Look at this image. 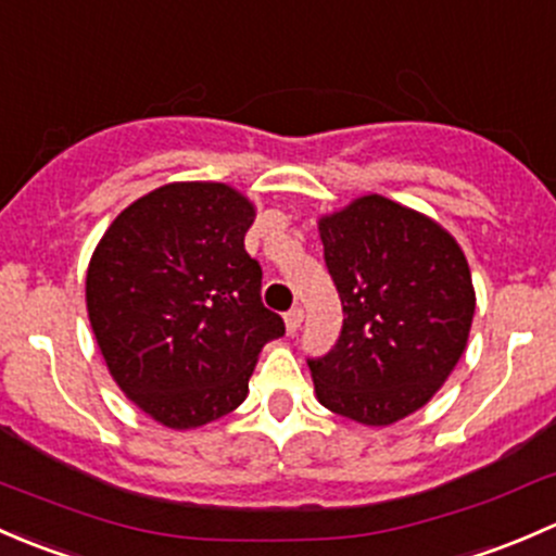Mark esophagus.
<instances>
[{
    "instance_id": "obj_1",
    "label": "esophagus",
    "mask_w": 556,
    "mask_h": 556,
    "mask_svg": "<svg viewBox=\"0 0 556 556\" xmlns=\"http://www.w3.org/2000/svg\"><path fill=\"white\" fill-rule=\"evenodd\" d=\"M301 323H304V309H299V306H295V309H290L288 314H285V328H288L290 336L299 333Z\"/></svg>"
}]
</instances>
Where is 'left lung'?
Segmentation results:
<instances>
[{
  "label": "left lung",
  "mask_w": 556,
  "mask_h": 556,
  "mask_svg": "<svg viewBox=\"0 0 556 556\" xmlns=\"http://www.w3.org/2000/svg\"><path fill=\"white\" fill-rule=\"evenodd\" d=\"M344 323L309 361L314 395L333 414L387 428L444 387L468 346L476 290L463 247L425 212L357 195L317 217Z\"/></svg>",
  "instance_id": "8db88e82"
}]
</instances>
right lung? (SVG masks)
<instances>
[{
	"instance_id": "1",
	"label": "right lung",
	"mask_w": 556,
	"mask_h": 556,
	"mask_svg": "<svg viewBox=\"0 0 556 556\" xmlns=\"http://www.w3.org/2000/svg\"><path fill=\"white\" fill-rule=\"evenodd\" d=\"M252 220L255 204L233 185L166 182L128 204L88 261L106 371L164 428H204L242 406L257 355L285 333L244 250Z\"/></svg>"
}]
</instances>
